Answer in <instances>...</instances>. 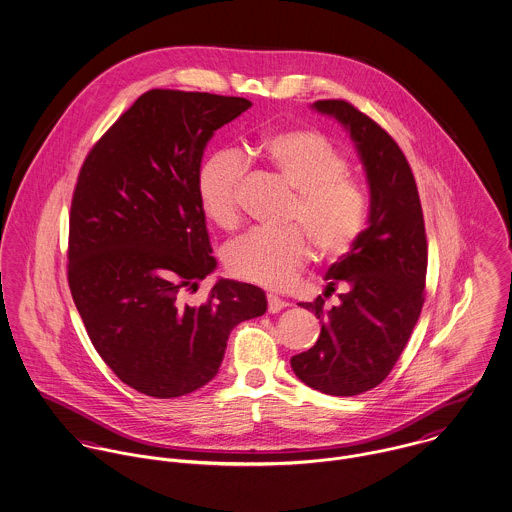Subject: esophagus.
I'll return each mask as SVG.
<instances>
[{"mask_svg":"<svg viewBox=\"0 0 512 512\" xmlns=\"http://www.w3.org/2000/svg\"><path fill=\"white\" fill-rule=\"evenodd\" d=\"M267 304H269V312H281L286 306H290L286 300H283L281 296L277 294H267Z\"/></svg>","mask_w":512,"mask_h":512,"instance_id":"esophagus-1","label":"esophagus"}]
</instances>
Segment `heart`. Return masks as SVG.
<instances>
[{
    "label": "heart",
    "mask_w": 512,
    "mask_h": 512,
    "mask_svg": "<svg viewBox=\"0 0 512 512\" xmlns=\"http://www.w3.org/2000/svg\"><path fill=\"white\" fill-rule=\"evenodd\" d=\"M251 155L294 190L281 231L255 229L226 253L228 271L247 283L284 288L310 259V245L324 261L343 257L357 241L367 196L347 172V159L320 131L290 127L265 133ZM247 171L235 151H220L204 161L196 176V194L204 214L222 229L239 224L237 188Z\"/></svg>",
    "instance_id": "heart-1"
}]
</instances>
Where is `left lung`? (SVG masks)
<instances>
[{
    "instance_id": "left-lung-1",
    "label": "left lung",
    "mask_w": 512,
    "mask_h": 512,
    "mask_svg": "<svg viewBox=\"0 0 512 512\" xmlns=\"http://www.w3.org/2000/svg\"><path fill=\"white\" fill-rule=\"evenodd\" d=\"M312 110L334 117L355 145L369 184V226L328 269L324 296L300 304L320 318L322 332L290 365L304 385L353 397L387 379L418 322L426 231L414 176L395 139L349 102L320 100ZM336 287L344 290L341 304L326 311Z\"/></svg>"
}]
</instances>
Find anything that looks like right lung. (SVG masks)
I'll return each instance as SVG.
<instances>
[{"label": "right lung", "instance_id": "obj_1", "mask_svg": "<svg viewBox=\"0 0 512 512\" xmlns=\"http://www.w3.org/2000/svg\"><path fill=\"white\" fill-rule=\"evenodd\" d=\"M245 98L149 90L88 153L74 188L68 284L100 357L131 389L155 398L210 383L231 330L263 316L255 284L218 279L196 176L214 133L249 110Z\"/></svg>", "mask_w": 512, "mask_h": 512}]
</instances>
